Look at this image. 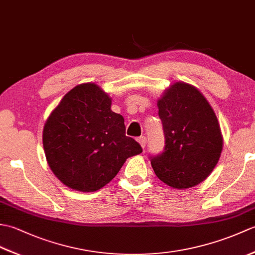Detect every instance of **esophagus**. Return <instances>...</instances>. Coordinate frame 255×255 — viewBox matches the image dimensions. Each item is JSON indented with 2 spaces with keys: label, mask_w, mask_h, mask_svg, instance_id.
I'll list each match as a JSON object with an SVG mask.
<instances>
[{
  "label": "esophagus",
  "mask_w": 255,
  "mask_h": 255,
  "mask_svg": "<svg viewBox=\"0 0 255 255\" xmlns=\"http://www.w3.org/2000/svg\"><path fill=\"white\" fill-rule=\"evenodd\" d=\"M137 140L142 148H145V145H147V138H145L144 136H141V137H139Z\"/></svg>",
  "instance_id": "esophagus-1"
}]
</instances>
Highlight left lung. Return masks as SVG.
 <instances>
[{
  "label": "left lung",
  "mask_w": 255,
  "mask_h": 255,
  "mask_svg": "<svg viewBox=\"0 0 255 255\" xmlns=\"http://www.w3.org/2000/svg\"><path fill=\"white\" fill-rule=\"evenodd\" d=\"M165 145L150 154L162 182L174 188L197 185L218 163L223 137L213 108L194 86L177 82L158 102Z\"/></svg>",
  "instance_id": "obj_1"
}]
</instances>
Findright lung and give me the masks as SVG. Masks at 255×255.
I'll return each instance as SVG.
<instances>
[{"instance_id": "add662e5", "label": "right lung", "mask_w": 255, "mask_h": 255, "mask_svg": "<svg viewBox=\"0 0 255 255\" xmlns=\"http://www.w3.org/2000/svg\"><path fill=\"white\" fill-rule=\"evenodd\" d=\"M94 83L75 86L51 113L42 133L51 171L64 185L94 192L116 176L127 158L142 152L126 136L124 117Z\"/></svg>"}]
</instances>
